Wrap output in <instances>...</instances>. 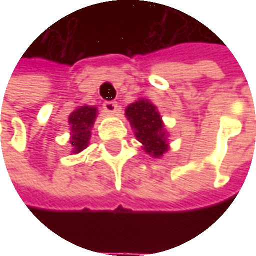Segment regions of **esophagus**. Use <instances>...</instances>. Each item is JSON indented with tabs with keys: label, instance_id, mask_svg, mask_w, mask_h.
Returning <instances> with one entry per match:
<instances>
[{
	"label": "esophagus",
	"instance_id": "obj_1",
	"mask_svg": "<svg viewBox=\"0 0 256 256\" xmlns=\"http://www.w3.org/2000/svg\"><path fill=\"white\" fill-rule=\"evenodd\" d=\"M104 111L108 115H115L118 111V104L114 101H106V102H104Z\"/></svg>",
	"mask_w": 256,
	"mask_h": 256
}]
</instances>
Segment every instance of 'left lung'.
<instances>
[{"label":"left lung","mask_w":256,"mask_h":256,"mask_svg":"<svg viewBox=\"0 0 256 256\" xmlns=\"http://www.w3.org/2000/svg\"><path fill=\"white\" fill-rule=\"evenodd\" d=\"M124 115L130 122L136 138L141 142V148L152 158H162L170 150L168 132L158 106L148 98H138L128 104Z\"/></svg>","instance_id":"obj_1"}]
</instances>
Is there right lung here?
Instances as JSON below:
<instances>
[{
  "mask_svg": "<svg viewBox=\"0 0 256 256\" xmlns=\"http://www.w3.org/2000/svg\"><path fill=\"white\" fill-rule=\"evenodd\" d=\"M97 108L92 106H79L74 110L70 116V146H71V154L78 155L89 146L90 137H92V128L94 124L96 118H97Z\"/></svg>",
  "mask_w": 256,
  "mask_h": 256,
  "instance_id": "right-lung-1",
  "label": "right lung"
}]
</instances>
